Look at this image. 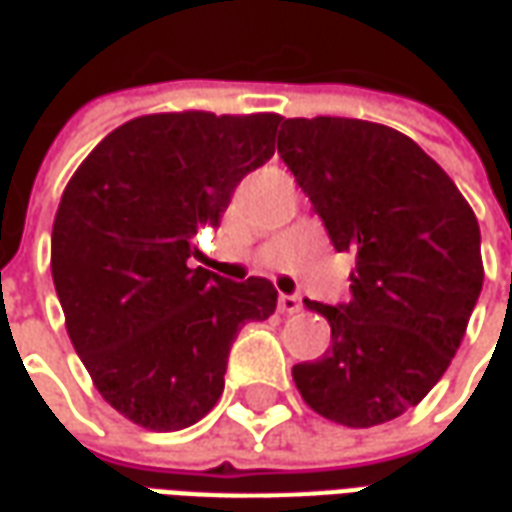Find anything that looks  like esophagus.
Returning <instances> with one entry per match:
<instances>
[{
    "label": "esophagus",
    "mask_w": 512,
    "mask_h": 512,
    "mask_svg": "<svg viewBox=\"0 0 512 512\" xmlns=\"http://www.w3.org/2000/svg\"><path fill=\"white\" fill-rule=\"evenodd\" d=\"M278 308L284 311V314H295L303 308V297L300 295H281L278 297Z\"/></svg>",
    "instance_id": "1"
}]
</instances>
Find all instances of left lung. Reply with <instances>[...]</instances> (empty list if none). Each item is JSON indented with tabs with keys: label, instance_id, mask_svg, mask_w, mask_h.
Returning a JSON list of instances; mask_svg holds the SVG:
<instances>
[{
	"label": "left lung",
	"instance_id": "left-lung-1",
	"mask_svg": "<svg viewBox=\"0 0 512 512\" xmlns=\"http://www.w3.org/2000/svg\"><path fill=\"white\" fill-rule=\"evenodd\" d=\"M278 154L333 248L353 253L350 300L311 311L331 347L295 364L308 408L344 427H375L419 405L447 372L482 289L480 226L455 181L391 126L286 118Z\"/></svg>",
	"mask_w": 512,
	"mask_h": 512
}]
</instances>
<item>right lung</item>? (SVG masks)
I'll use <instances>...</instances> for the list:
<instances>
[{"label": "right lung", "mask_w": 512, "mask_h": 512, "mask_svg": "<svg viewBox=\"0 0 512 512\" xmlns=\"http://www.w3.org/2000/svg\"><path fill=\"white\" fill-rule=\"evenodd\" d=\"M281 115L159 112L123 123L76 168L52 228L65 328L96 389L129 422L181 430L215 408L228 350L267 320V278L187 267L237 184L275 154Z\"/></svg>", "instance_id": "add662e5"}]
</instances>
